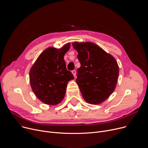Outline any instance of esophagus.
Segmentation results:
<instances>
[{
	"instance_id": "obj_1",
	"label": "esophagus",
	"mask_w": 148,
	"mask_h": 148,
	"mask_svg": "<svg viewBox=\"0 0 148 148\" xmlns=\"http://www.w3.org/2000/svg\"><path fill=\"white\" fill-rule=\"evenodd\" d=\"M71 73H72V74L74 75V76L75 77V75H76V71H75V70H73V71H71Z\"/></svg>"
}]
</instances>
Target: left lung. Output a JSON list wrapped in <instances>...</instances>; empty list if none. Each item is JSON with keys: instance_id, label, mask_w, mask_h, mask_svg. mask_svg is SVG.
Instances as JSON below:
<instances>
[{"instance_id": "left-lung-1", "label": "left lung", "mask_w": 148, "mask_h": 148, "mask_svg": "<svg viewBox=\"0 0 148 148\" xmlns=\"http://www.w3.org/2000/svg\"><path fill=\"white\" fill-rule=\"evenodd\" d=\"M81 67L76 82L86 102L98 104L107 99L115 89L119 67L115 58L91 42H74Z\"/></svg>"}]
</instances>
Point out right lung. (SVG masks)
Listing matches in <instances>:
<instances>
[{"label":"right lung","mask_w":148,"mask_h":148,"mask_svg":"<svg viewBox=\"0 0 148 148\" xmlns=\"http://www.w3.org/2000/svg\"><path fill=\"white\" fill-rule=\"evenodd\" d=\"M70 48V43L60 49L49 47L40 54L32 67L30 86L42 102L55 105L64 98L69 81L74 79L73 74L67 70L64 60Z\"/></svg>","instance_id":"1"}]
</instances>
